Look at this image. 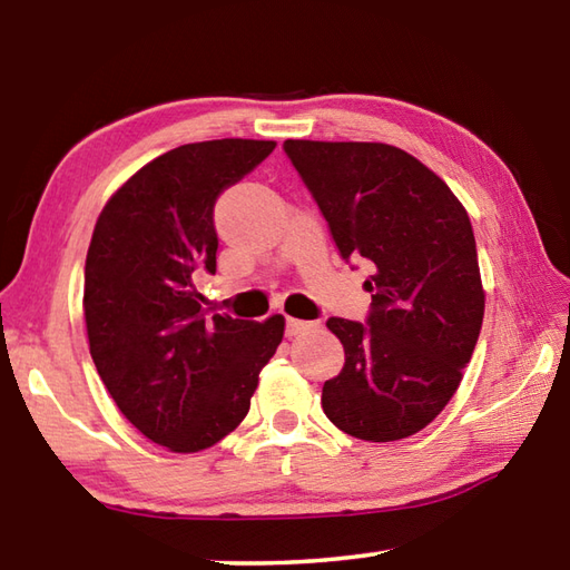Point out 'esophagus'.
<instances>
[{"label":"esophagus","mask_w":570,"mask_h":570,"mask_svg":"<svg viewBox=\"0 0 570 570\" xmlns=\"http://www.w3.org/2000/svg\"><path fill=\"white\" fill-rule=\"evenodd\" d=\"M316 322H302V320H292V316H286V336H298L308 330H314Z\"/></svg>","instance_id":"34e87169"}]
</instances>
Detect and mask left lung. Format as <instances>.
<instances>
[{"label": "left lung", "mask_w": 570, "mask_h": 570, "mask_svg": "<svg viewBox=\"0 0 570 570\" xmlns=\"http://www.w3.org/2000/svg\"><path fill=\"white\" fill-rule=\"evenodd\" d=\"M346 264L364 262V322L332 316L344 366L322 407L346 435L410 438L452 400L475 350L485 294L468 210L417 158L384 142L286 140Z\"/></svg>", "instance_id": "obj_1"}]
</instances>
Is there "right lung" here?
<instances>
[{
  "label": "right lung",
  "mask_w": 570,
  "mask_h": 570,
  "mask_svg": "<svg viewBox=\"0 0 570 570\" xmlns=\"http://www.w3.org/2000/svg\"><path fill=\"white\" fill-rule=\"evenodd\" d=\"M274 148L240 138L173 148L95 224L82 298L92 362L125 417L173 452L206 450L236 430L282 344L284 316H208L193 286L216 274L218 196Z\"/></svg>",
  "instance_id": "right-lung-1"
}]
</instances>
